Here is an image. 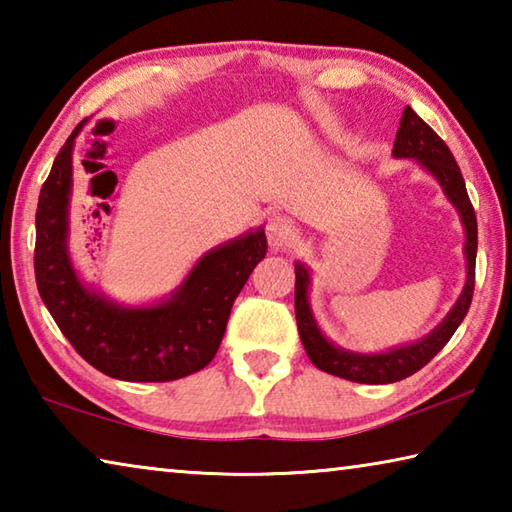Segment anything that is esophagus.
Returning a JSON list of instances; mask_svg holds the SVG:
<instances>
[{
    "mask_svg": "<svg viewBox=\"0 0 512 512\" xmlns=\"http://www.w3.org/2000/svg\"><path fill=\"white\" fill-rule=\"evenodd\" d=\"M296 235H298L296 225H293L287 216H273V219H268L266 223V237L273 250L289 246L291 241L296 239Z\"/></svg>",
    "mask_w": 512,
    "mask_h": 512,
    "instance_id": "34e87169",
    "label": "esophagus"
}]
</instances>
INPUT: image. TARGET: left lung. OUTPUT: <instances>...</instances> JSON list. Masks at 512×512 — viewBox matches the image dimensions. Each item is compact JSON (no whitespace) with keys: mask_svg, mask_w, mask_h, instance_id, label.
I'll use <instances>...</instances> for the list:
<instances>
[{"mask_svg":"<svg viewBox=\"0 0 512 512\" xmlns=\"http://www.w3.org/2000/svg\"><path fill=\"white\" fill-rule=\"evenodd\" d=\"M393 158H404L420 164L443 187L447 201L456 207L465 230L463 253L467 273L461 296L454 302V307L449 309V314L427 336H422V339L413 343L397 345V348H388L384 352H352L336 345L334 341H329L323 334L309 302L311 271L307 264L296 262V320L300 341L305 345L307 357L316 368L325 370L334 377L357 381V384H393V381L411 377L413 372L427 366L445 348L447 341L452 339L458 325L463 323L474 293L476 214L470 203V196H467L465 180L452 151L447 149V144L409 106L404 108L400 128H397Z\"/></svg>","mask_w":512,"mask_h":512,"instance_id":"left-lung-1","label":"left lung"}]
</instances>
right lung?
<instances>
[{"label": "right lung", "instance_id": "add662e5", "mask_svg": "<svg viewBox=\"0 0 512 512\" xmlns=\"http://www.w3.org/2000/svg\"><path fill=\"white\" fill-rule=\"evenodd\" d=\"M83 119L58 151L36 212V282L60 332L103 375L121 381H173L214 359L230 309L266 257L259 225L207 250L167 298L121 305L83 280L69 253L72 151Z\"/></svg>", "mask_w": 512, "mask_h": 512}]
</instances>
